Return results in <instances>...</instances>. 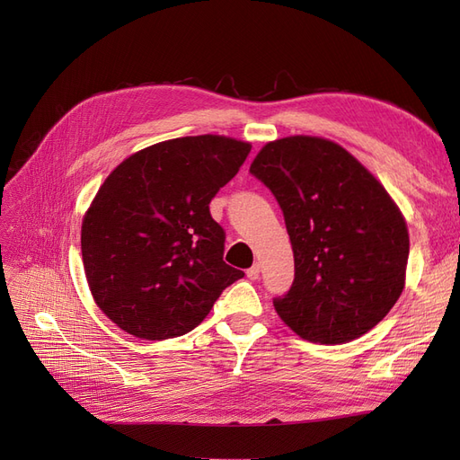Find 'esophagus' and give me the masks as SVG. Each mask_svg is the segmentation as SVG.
Returning a JSON list of instances; mask_svg holds the SVG:
<instances>
[{"label": "esophagus", "instance_id": "obj_1", "mask_svg": "<svg viewBox=\"0 0 460 460\" xmlns=\"http://www.w3.org/2000/svg\"><path fill=\"white\" fill-rule=\"evenodd\" d=\"M259 276H261V267L255 262L252 269H247V278H249V280H257Z\"/></svg>", "mask_w": 460, "mask_h": 460}]
</instances>
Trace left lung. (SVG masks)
I'll use <instances>...</instances> for the list:
<instances>
[{
	"mask_svg": "<svg viewBox=\"0 0 460 460\" xmlns=\"http://www.w3.org/2000/svg\"><path fill=\"white\" fill-rule=\"evenodd\" d=\"M249 172L280 203L296 278L274 309L303 340L345 343L392 311L409 261L399 207L349 151L316 136L264 146Z\"/></svg>",
	"mask_w": 460,
	"mask_h": 460,
	"instance_id": "1",
	"label": "left lung"
}]
</instances>
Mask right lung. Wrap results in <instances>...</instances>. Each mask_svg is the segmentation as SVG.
I'll return each mask as SVG.
<instances>
[{
    "mask_svg": "<svg viewBox=\"0 0 460 460\" xmlns=\"http://www.w3.org/2000/svg\"><path fill=\"white\" fill-rule=\"evenodd\" d=\"M252 144L203 134L132 153L97 190L82 220V261L105 316L142 340L184 336L222 289L243 278L208 213Z\"/></svg>",
    "mask_w": 460,
    "mask_h": 460,
    "instance_id": "obj_1",
    "label": "right lung"
}]
</instances>
